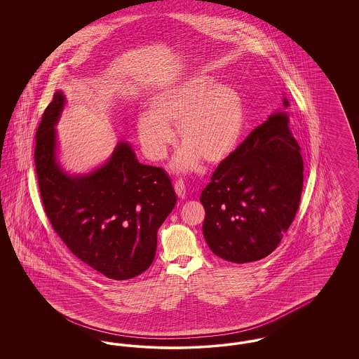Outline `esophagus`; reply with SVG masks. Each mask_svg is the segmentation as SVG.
I'll return each mask as SVG.
<instances>
[{
    "label": "esophagus",
    "mask_w": 359,
    "mask_h": 359,
    "mask_svg": "<svg viewBox=\"0 0 359 359\" xmlns=\"http://www.w3.org/2000/svg\"><path fill=\"white\" fill-rule=\"evenodd\" d=\"M175 192H176V195L179 196V198H184L186 196V184H184V182L182 180V179H179V180H176L175 182Z\"/></svg>",
    "instance_id": "1"
}]
</instances>
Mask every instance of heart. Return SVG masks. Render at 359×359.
<instances>
[{
    "instance_id": "1",
    "label": "heart",
    "mask_w": 359,
    "mask_h": 359,
    "mask_svg": "<svg viewBox=\"0 0 359 359\" xmlns=\"http://www.w3.org/2000/svg\"><path fill=\"white\" fill-rule=\"evenodd\" d=\"M177 123V136L183 144L175 158L179 171H192L201 158L218 163L238 145L245 128V109L238 93L218 85L205 75L163 88L149 101V111L138 116L137 130L144 152L152 160L167 156Z\"/></svg>"
}]
</instances>
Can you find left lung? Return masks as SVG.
<instances>
[{"label": "left lung", "mask_w": 359, "mask_h": 359, "mask_svg": "<svg viewBox=\"0 0 359 359\" xmlns=\"http://www.w3.org/2000/svg\"><path fill=\"white\" fill-rule=\"evenodd\" d=\"M288 122L287 113H276L257 126L202 191L205 242L226 261L245 264L269 256L294 219L303 157Z\"/></svg>", "instance_id": "left-lung-1"}]
</instances>
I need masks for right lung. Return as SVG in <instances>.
I'll return each instance as SVG.
<instances>
[{"instance_id":"1","label":"right lung","mask_w":359,"mask_h":359,"mask_svg":"<svg viewBox=\"0 0 359 359\" xmlns=\"http://www.w3.org/2000/svg\"><path fill=\"white\" fill-rule=\"evenodd\" d=\"M65 104L53 94L36 132L34 165L44 211L71 253L113 280H128L154 262L157 230L176 203L171 179L160 167L138 163L120 142L110 160L71 177L56 163L55 123Z\"/></svg>"}]
</instances>
